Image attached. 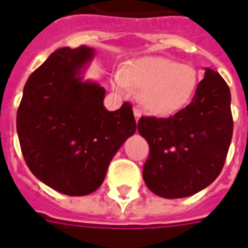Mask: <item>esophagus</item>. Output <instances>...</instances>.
Wrapping results in <instances>:
<instances>
[{
  "instance_id": "esophagus-1",
  "label": "esophagus",
  "mask_w": 248,
  "mask_h": 248,
  "mask_svg": "<svg viewBox=\"0 0 248 248\" xmlns=\"http://www.w3.org/2000/svg\"><path fill=\"white\" fill-rule=\"evenodd\" d=\"M140 115H142V110L138 109V108H134V117H135V119H137V121L140 118Z\"/></svg>"
}]
</instances>
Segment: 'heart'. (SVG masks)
Instances as JSON below:
<instances>
[{
    "label": "heart",
    "instance_id": "heart-1",
    "mask_svg": "<svg viewBox=\"0 0 248 248\" xmlns=\"http://www.w3.org/2000/svg\"><path fill=\"white\" fill-rule=\"evenodd\" d=\"M114 82L121 91H139V101L148 113L168 117L184 109L193 98L199 75L189 64L147 56L126 64Z\"/></svg>",
    "mask_w": 248,
    "mask_h": 248
}]
</instances>
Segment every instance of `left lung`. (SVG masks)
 <instances>
[{"label":"left lung","mask_w":248,"mask_h":248,"mask_svg":"<svg viewBox=\"0 0 248 248\" xmlns=\"http://www.w3.org/2000/svg\"><path fill=\"white\" fill-rule=\"evenodd\" d=\"M230 102L226 81L205 68L186 108L168 118L139 119L138 131L150 146L143 166L148 189L164 199H183L217 179L232 138Z\"/></svg>","instance_id":"left-lung-1"}]
</instances>
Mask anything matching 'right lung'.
I'll return each mask as SVG.
<instances>
[{
	"mask_svg": "<svg viewBox=\"0 0 248 248\" xmlns=\"http://www.w3.org/2000/svg\"><path fill=\"white\" fill-rule=\"evenodd\" d=\"M94 51L56 49L26 81L16 111V133L27 167L36 179L68 196L98 189L115 152L137 124L133 106H104L105 89L82 81Z\"/></svg>",
	"mask_w": 248,
	"mask_h": 248,
	"instance_id": "right-lung-1",
	"label": "right lung"
}]
</instances>
